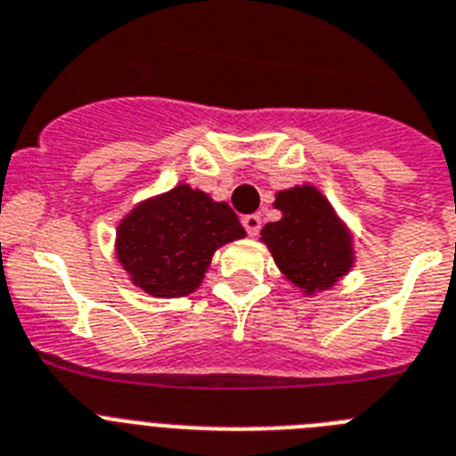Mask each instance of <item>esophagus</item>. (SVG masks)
Instances as JSON below:
<instances>
[{"instance_id":"1","label":"esophagus","mask_w":456,"mask_h":456,"mask_svg":"<svg viewBox=\"0 0 456 456\" xmlns=\"http://www.w3.org/2000/svg\"><path fill=\"white\" fill-rule=\"evenodd\" d=\"M240 223H243L245 232L250 233V236H256V233L261 232V216H256V213L243 216V217H240Z\"/></svg>"}]
</instances>
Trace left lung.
<instances>
[{
  "instance_id": "1",
  "label": "left lung",
  "mask_w": 456,
  "mask_h": 456,
  "mask_svg": "<svg viewBox=\"0 0 456 456\" xmlns=\"http://www.w3.org/2000/svg\"><path fill=\"white\" fill-rule=\"evenodd\" d=\"M277 223L261 229L277 268L289 282L314 294L330 289L354 264L351 236L326 197L312 185L277 192Z\"/></svg>"
}]
</instances>
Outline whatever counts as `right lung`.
Instances as JSON below:
<instances>
[{
	"instance_id": "1",
	"label": "right lung",
	"mask_w": 456,
	"mask_h": 456,
	"mask_svg": "<svg viewBox=\"0 0 456 456\" xmlns=\"http://www.w3.org/2000/svg\"><path fill=\"white\" fill-rule=\"evenodd\" d=\"M243 236L245 229L227 201L176 185L134 206L121 220L117 256L146 294L181 298L200 287L213 252Z\"/></svg>"
}]
</instances>
